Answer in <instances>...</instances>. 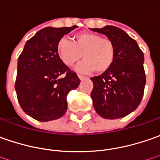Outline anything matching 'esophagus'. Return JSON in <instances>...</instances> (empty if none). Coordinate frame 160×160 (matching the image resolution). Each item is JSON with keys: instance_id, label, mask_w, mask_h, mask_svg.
Here are the masks:
<instances>
[{"instance_id": "obj_1", "label": "esophagus", "mask_w": 160, "mask_h": 160, "mask_svg": "<svg viewBox=\"0 0 160 160\" xmlns=\"http://www.w3.org/2000/svg\"><path fill=\"white\" fill-rule=\"evenodd\" d=\"M78 77L80 78V80H85V79H87V77L86 76H83V75H80V74H78Z\"/></svg>"}]
</instances>
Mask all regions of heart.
<instances>
[{"instance_id":"b5f03b06","label":"heart","mask_w":160,"mask_h":160,"mask_svg":"<svg viewBox=\"0 0 160 160\" xmlns=\"http://www.w3.org/2000/svg\"><path fill=\"white\" fill-rule=\"evenodd\" d=\"M57 52L65 65H78L77 71L89 73L95 71L102 73L112 66L115 59V46L112 40L90 32H82L73 36V42L62 38L57 44Z\"/></svg>"}]
</instances>
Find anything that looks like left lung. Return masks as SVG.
<instances>
[{
    "label": "left lung",
    "mask_w": 160,
    "mask_h": 160,
    "mask_svg": "<svg viewBox=\"0 0 160 160\" xmlns=\"http://www.w3.org/2000/svg\"><path fill=\"white\" fill-rule=\"evenodd\" d=\"M91 30L106 35L115 46L112 66L91 78L93 105L102 118H123L138 107L143 97L146 83L143 53L137 42L120 28L107 25Z\"/></svg>",
    "instance_id": "8db88e82"
}]
</instances>
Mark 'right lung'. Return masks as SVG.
Returning a JSON list of instances; mask_svg holds the SVG:
<instances>
[{
	"label": "right lung",
	"instance_id": "right-lung-1",
	"mask_svg": "<svg viewBox=\"0 0 160 160\" xmlns=\"http://www.w3.org/2000/svg\"><path fill=\"white\" fill-rule=\"evenodd\" d=\"M77 27L43 28L26 42L20 54L15 89L23 111L36 120L61 118L67 110L68 93L80 84L76 72L57 52L58 41Z\"/></svg>",
	"mask_w": 160,
	"mask_h": 160
}]
</instances>
